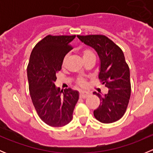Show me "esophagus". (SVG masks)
Listing matches in <instances>:
<instances>
[{
    "label": "esophagus",
    "mask_w": 153,
    "mask_h": 153,
    "mask_svg": "<svg viewBox=\"0 0 153 153\" xmlns=\"http://www.w3.org/2000/svg\"><path fill=\"white\" fill-rule=\"evenodd\" d=\"M89 95H90V93L88 92H86V91H81V92H80V98H86Z\"/></svg>",
    "instance_id": "1"
}]
</instances>
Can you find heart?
<instances>
[{
	"instance_id": "heart-1",
	"label": "heart",
	"mask_w": 153,
	"mask_h": 153,
	"mask_svg": "<svg viewBox=\"0 0 153 153\" xmlns=\"http://www.w3.org/2000/svg\"><path fill=\"white\" fill-rule=\"evenodd\" d=\"M81 55H82V58L84 61L85 59H87V58H95V54H94L93 51L91 50L90 49H88V48H85V49H82V51H81ZM67 56H66L65 58H64V61H63V64H62L63 67L65 66L66 62H67ZM78 84H79L80 86H84L86 85L85 79L83 78H79L78 79Z\"/></svg>"
}]
</instances>
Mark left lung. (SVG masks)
Returning a JSON list of instances; mask_svg holds the SVG:
<instances>
[{
    "mask_svg": "<svg viewBox=\"0 0 153 153\" xmlns=\"http://www.w3.org/2000/svg\"><path fill=\"white\" fill-rule=\"evenodd\" d=\"M77 37L97 52L101 61L98 78L109 89L108 93L103 97L93 92L101 101L99 106L94 110V116L104 124L115 122L124 115L131 95L129 68L123 51L105 35Z\"/></svg>",
    "mask_w": 153,
    "mask_h": 153,
    "instance_id": "1",
    "label": "left lung"
}]
</instances>
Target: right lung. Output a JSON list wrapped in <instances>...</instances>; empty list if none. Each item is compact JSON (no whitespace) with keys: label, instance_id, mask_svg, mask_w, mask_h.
I'll return each instance as SVG.
<instances>
[{"label":"right lung","instance_id":"add662e5","mask_svg":"<svg viewBox=\"0 0 153 153\" xmlns=\"http://www.w3.org/2000/svg\"><path fill=\"white\" fill-rule=\"evenodd\" d=\"M75 38L47 35L35 46L29 58L27 78L31 99L40 118L51 126H65L72 121L79 98L78 91L69 88L60 92L55 84L57 72Z\"/></svg>","mask_w":153,"mask_h":153}]
</instances>
